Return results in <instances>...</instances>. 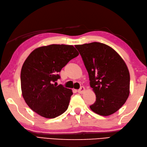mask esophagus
Instances as JSON below:
<instances>
[{
    "mask_svg": "<svg viewBox=\"0 0 147 147\" xmlns=\"http://www.w3.org/2000/svg\"><path fill=\"white\" fill-rule=\"evenodd\" d=\"M84 91H85L84 87L82 86V87H80V88L79 89V90H78V92H79V93L82 94V93H83L84 92Z\"/></svg>",
    "mask_w": 147,
    "mask_h": 147,
    "instance_id": "1",
    "label": "esophagus"
}]
</instances>
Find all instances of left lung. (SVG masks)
<instances>
[{
    "mask_svg": "<svg viewBox=\"0 0 147 147\" xmlns=\"http://www.w3.org/2000/svg\"><path fill=\"white\" fill-rule=\"evenodd\" d=\"M96 94L92 111L108 116L119 110L129 94L130 76L124 61L112 47L100 42L76 45Z\"/></svg>",
    "mask_w": 147,
    "mask_h": 147,
    "instance_id": "left-lung-1",
    "label": "left lung"
}]
</instances>
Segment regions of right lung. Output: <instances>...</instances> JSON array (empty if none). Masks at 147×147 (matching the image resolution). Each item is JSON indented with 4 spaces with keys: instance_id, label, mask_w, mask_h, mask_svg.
<instances>
[{
    "instance_id": "1",
    "label": "right lung",
    "mask_w": 147,
    "mask_h": 147,
    "mask_svg": "<svg viewBox=\"0 0 147 147\" xmlns=\"http://www.w3.org/2000/svg\"><path fill=\"white\" fill-rule=\"evenodd\" d=\"M79 55L73 46L51 44L30 54L21 71V88L25 102L37 114L53 119L67 110L72 91L56 81L62 68Z\"/></svg>"
}]
</instances>
